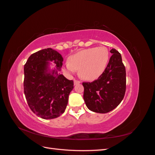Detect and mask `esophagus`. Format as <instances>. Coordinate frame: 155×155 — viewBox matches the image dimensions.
Segmentation results:
<instances>
[{
    "mask_svg": "<svg viewBox=\"0 0 155 155\" xmlns=\"http://www.w3.org/2000/svg\"><path fill=\"white\" fill-rule=\"evenodd\" d=\"M74 85H78V84H79V83H81V81L79 80H77V79H74Z\"/></svg>",
    "mask_w": 155,
    "mask_h": 155,
    "instance_id": "esophagus-1",
    "label": "esophagus"
}]
</instances>
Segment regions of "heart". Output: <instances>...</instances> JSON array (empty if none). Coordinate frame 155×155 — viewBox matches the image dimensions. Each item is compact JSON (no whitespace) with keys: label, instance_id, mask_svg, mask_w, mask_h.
I'll return each instance as SVG.
<instances>
[{"label":"heart","instance_id":"heart-1","mask_svg":"<svg viewBox=\"0 0 155 155\" xmlns=\"http://www.w3.org/2000/svg\"><path fill=\"white\" fill-rule=\"evenodd\" d=\"M109 61V51L105 46L81 50L69 58L63 70L72 75L79 70L81 78L93 81L104 74Z\"/></svg>","mask_w":155,"mask_h":155}]
</instances>
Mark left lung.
I'll list each match as a JSON object with an SVG mask.
<instances>
[{"label":"left lung","mask_w":155,"mask_h":155,"mask_svg":"<svg viewBox=\"0 0 155 155\" xmlns=\"http://www.w3.org/2000/svg\"><path fill=\"white\" fill-rule=\"evenodd\" d=\"M107 67L96 80L83 82V99L88 109L97 113H107L118 106L124 99L126 90V71L121 55L116 49Z\"/></svg>","instance_id":"1"}]
</instances>
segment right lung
Here are the masks:
<instances>
[{
	"label": "right lung",
	"instance_id": "1",
	"mask_svg": "<svg viewBox=\"0 0 155 155\" xmlns=\"http://www.w3.org/2000/svg\"><path fill=\"white\" fill-rule=\"evenodd\" d=\"M49 61L56 68L50 71ZM63 58L50 48L31 54L24 67V92L31 111L43 119L58 118L64 112L74 81L61 74Z\"/></svg>",
	"mask_w": 155,
	"mask_h": 155
}]
</instances>
